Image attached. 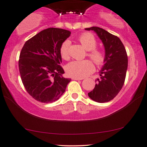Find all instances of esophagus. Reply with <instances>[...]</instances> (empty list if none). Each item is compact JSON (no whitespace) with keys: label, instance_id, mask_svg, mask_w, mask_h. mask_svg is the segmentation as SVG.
Instances as JSON below:
<instances>
[{"label":"esophagus","instance_id":"34e87169","mask_svg":"<svg viewBox=\"0 0 147 147\" xmlns=\"http://www.w3.org/2000/svg\"><path fill=\"white\" fill-rule=\"evenodd\" d=\"M72 80H82V78H72Z\"/></svg>","mask_w":147,"mask_h":147}]
</instances>
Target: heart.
<instances>
[{
	"label": "heart",
	"instance_id": "obj_1",
	"mask_svg": "<svg viewBox=\"0 0 147 147\" xmlns=\"http://www.w3.org/2000/svg\"><path fill=\"white\" fill-rule=\"evenodd\" d=\"M79 40L82 46L88 52V56L97 65H102L105 62V54L102 51L96 49V40L93 35L89 33H84L79 37ZM70 42L66 40L62 42L60 48V53L63 59L69 58V47ZM94 66L91 61L89 60H74L66 65V70L69 76L77 78H83L91 74Z\"/></svg>",
	"mask_w": 147,
	"mask_h": 147
}]
</instances>
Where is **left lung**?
Returning <instances> with one entry per match:
<instances>
[{"label":"left lung","instance_id":"8db88e82","mask_svg":"<svg viewBox=\"0 0 147 147\" xmlns=\"http://www.w3.org/2000/svg\"><path fill=\"white\" fill-rule=\"evenodd\" d=\"M85 30L96 33L105 51V64L99 72L100 78L97 79L98 82L88 96L97 102H108L118 94L124 84L128 64L127 53L119 37L104 29L91 27Z\"/></svg>","mask_w":147,"mask_h":147}]
</instances>
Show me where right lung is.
Segmentation results:
<instances>
[{
    "instance_id": "add662e5",
    "label": "right lung",
    "mask_w": 147,
    "mask_h": 147,
    "mask_svg": "<svg viewBox=\"0 0 147 147\" xmlns=\"http://www.w3.org/2000/svg\"><path fill=\"white\" fill-rule=\"evenodd\" d=\"M66 29L51 28L44 29L27 40L18 62L24 86L33 98L43 103L59 99L71 79L64 78L60 64L61 45L70 36Z\"/></svg>"
}]
</instances>
